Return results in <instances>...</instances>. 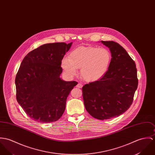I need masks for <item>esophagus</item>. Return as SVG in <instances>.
I'll return each instance as SVG.
<instances>
[{
    "label": "esophagus",
    "mask_w": 155,
    "mask_h": 155,
    "mask_svg": "<svg viewBox=\"0 0 155 155\" xmlns=\"http://www.w3.org/2000/svg\"><path fill=\"white\" fill-rule=\"evenodd\" d=\"M83 86V85L81 84H78L76 85V87H78V88H82Z\"/></svg>",
    "instance_id": "1"
}]
</instances>
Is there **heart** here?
Wrapping results in <instances>:
<instances>
[{
  "label": "heart",
  "instance_id": "1",
  "mask_svg": "<svg viewBox=\"0 0 155 155\" xmlns=\"http://www.w3.org/2000/svg\"><path fill=\"white\" fill-rule=\"evenodd\" d=\"M112 60L110 51L104 48L79 47L72 50L69 58L61 61L64 73L69 78L75 76L81 69L82 78L86 82L97 81L108 71Z\"/></svg>",
  "mask_w": 155,
  "mask_h": 155
}]
</instances>
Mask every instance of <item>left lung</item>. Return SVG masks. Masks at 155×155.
Returning a JSON list of instances; mask_svg holds the SVG:
<instances>
[{"label":"left lung","mask_w":155,"mask_h":155,"mask_svg":"<svg viewBox=\"0 0 155 155\" xmlns=\"http://www.w3.org/2000/svg\"><path fill=\"white\" fill-rule=\"evenodd\" d=\"M101 42L111 51L112 60L105 75L82 87L86 111L100 120L117 117L132 104L138 86L136 66L126 50L114 41Z\"/></svg>","instance_id":"left-lung-1"}]
</instances>
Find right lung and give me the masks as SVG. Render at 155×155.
Wrapping results in <instances>:
<instances>
[{"instance_id": "right-lung-1", "label": "right lung", "mask_w": 155, "mask_h": 155, "mask_svg": "<svg viewBox=\"0 0 155 155\" xmlns=\"http://www.w3.org/2000/svg\"><path fill=\"white\" fill-rule=\"evenodd\" d=\"M71 44H45L23 59L15 78L16 100L33 120L54 122L64 113L67 98L78 84L60 78L61 61Z\"/></svg>"}]
</instances>
